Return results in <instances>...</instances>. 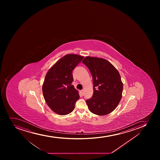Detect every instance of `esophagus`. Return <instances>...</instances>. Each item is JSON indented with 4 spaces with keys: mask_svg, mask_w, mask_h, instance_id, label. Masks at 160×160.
Wrapping results in <instances>:
<instances>
[{
    "mask_svg": "<svg viewBox=\"0 0 160 160\" xmlns=\"http://www.w3.org/2000/svg\"><path fill=\"white\" fill-rule=\"evenodd\" d=\"M81 92L82 94L83 95V94H84V90H81Z\"/></svg>",
    "mask_w": 160,
    "mask_h": 160,
    "instance_id": "34e87169",
    "label": "esophagus"
}]
</instances>
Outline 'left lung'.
<instances>
[{
    "label": "left lung",
    "mask_w": 160,
    "mask_h": 160,
    "mask_svg": "<svg viewBox=\"0 0 160 160\" xmlns=\"http://www.w3.org/2000/svg\"><path fill=\"white\" fill-rule=\"evenodd\" d=\"M82 62L89 68L93 78V94L86 101L89 110L98 115L111 113L122 97L123 84L118 71L105 59L88 56Z\"/></svg>",
    "instance_id": "obj_1"
}]
</instances>
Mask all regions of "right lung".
<instances>
[{
  "label": "right lung",
  "instance_id": "add662e5",
  "mask_svg": "<svg viewBox=\"0 0 160 160\" xmlns=\"http://www.w3.org/2000/svg\"><path fill=\"white\" fill-rule=\"evenodd\" d=\"M84 57L68 54L62 57L48 70L42 86L43 96L48 106L60 115L72 112L80 96L71 83L72 70Z\"/></svg>",
  "mask_w": 160,
  "mask_h": 160
}]
</instances>
